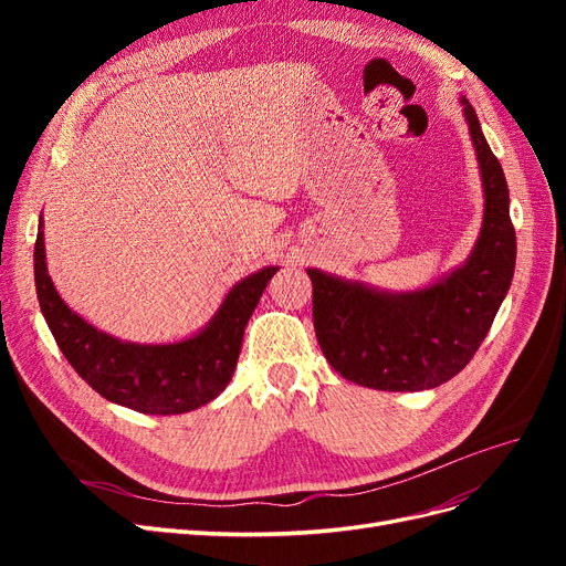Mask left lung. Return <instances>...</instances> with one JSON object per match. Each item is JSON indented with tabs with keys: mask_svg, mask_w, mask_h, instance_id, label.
I'll return each instance as SVG.
<instances>
[{
	"mask_svg": "<svg viewBox=\"0 0 566 566\" xmlns=\"http://www.w3.org/2000/svg\"><path fill=\"white\" fill-rule=\"evenodd\" d=\"M484 186V221L468 262L416 293H385L306 269L314 285V328L331 366L356 385L420 391L449 382L470 364L505 300L517 238L503 167L474 108L460 98Z\"/></svg>",
	"mask_w": 566,
	"mask_h": 566,
	"instance_id": "1",
	"label": "left lung"
}]
</instances>
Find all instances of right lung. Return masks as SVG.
Returning a JSON list of instances; mask_svg holds the SVG:
<instances>
[{"label": "right lung", "mask_w": 566, "mask_h": 566, "mask_svg": "<svg viewBox=\"0 0 566 566\" xmlns=\"http://www.w3.org/2000/svg\"><path fill=\"white\" fill-rule=\"evenodd\" d=\"M44 221L35 241V285L44 321L80 378L101 397L146 416H177L210 403L227 389L245 325L279 266L238 281L219 312L193 337L172 345H136L96 331L56 293L46 273Z\"/></svg>", "instance_id": "obj_1"}]
</instances>
